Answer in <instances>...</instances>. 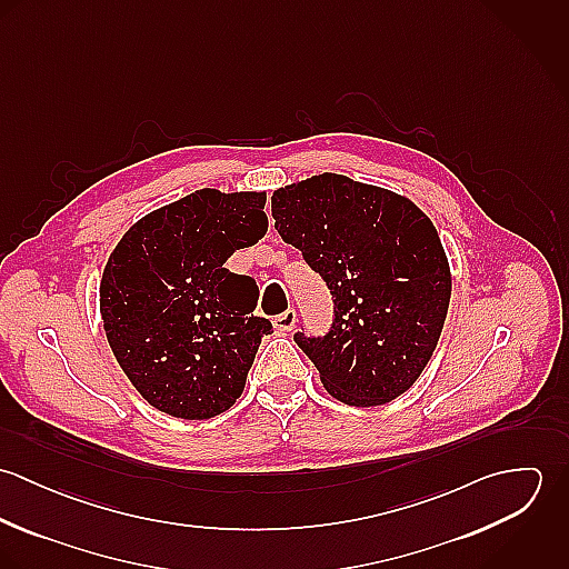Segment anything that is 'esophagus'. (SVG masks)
I'll return each mask as SVG.
<instances>
[{
    "mask_svg": "<svg viewBox=\"0 0 569 569\" xmlns=\"http://www.w3.org/2000/svg\"><path fill=\"white\" fill-rule=\"evenodd\" d=\"M296 325H298V313H296V309H287L284 313H280V316L273 318V328H276L278 332H289V330H293V326Z\"/></svg>",
    "mask_w": 569,
    "mask_h": 569,
    "instance_id": "34e87169",
    "label": "esophagus"
}]
</instances>
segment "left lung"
Segmentation results:
<instances>
[{
    "label": "left lung",
    "instance_id": "left-lung-1",
    "mask_svg": "<svg viewBox=\"0 0 569 569\" xmlns=\"http://www.w3.org/2000/svg\"><path fill=\"white\" fill-rule=\"evenodd\" d=\"M271 214L332 296L328 332L293 335L328 395L357 407L401 397L431 359L451 298L433 223L406 197L335 172L276 190Z\"/></svg>",
    "mask_w": 569,
    "mask_h": 569
}]
</instances>
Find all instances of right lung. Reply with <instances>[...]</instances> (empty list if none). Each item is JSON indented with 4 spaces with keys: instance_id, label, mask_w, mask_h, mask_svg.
Returning <instances> with one entry per match:
<instances>
[{
    "instance_id": "1",
    "label": "right lung",
    "mask_w": 569,
    "mask_h": 569,
    "mask_svg": "<svg viewBox=\"0 0 569 569\" xmlns=\"http://www.w3.org/2000/svg\"><path fill=\"white\" fill-rule=\"evenodd\" d=\"M264 192L197 190L140 219L100 282L107 341L160 411L203 420L234 406L260 339L256 280L223 262L267 232Z\"/></svg>"
}]
</instances>
